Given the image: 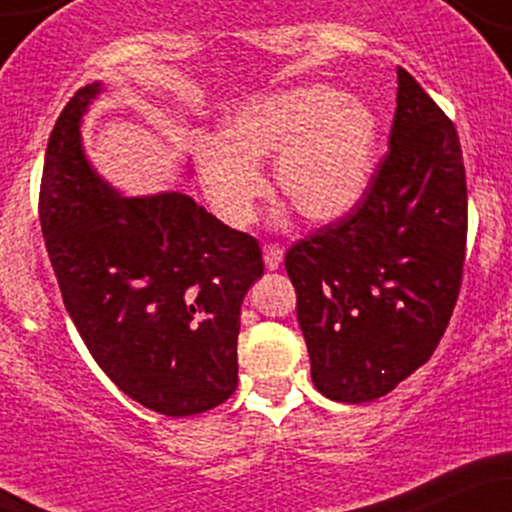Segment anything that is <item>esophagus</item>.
<instances>
[{"label":"esophagus","mask_w":512,"mask_h":512,"mask_svg":"<svg viewBox=\"0 0 512 512\" xmlns=\"http://www.w3.org/2000/svg\"><path fill=\"white\" fill-rule=\"evenodd\" d=\"M262 255H264V264H267V269H279V264H281V260H284V250L279 248V245H274V243H267L262 248Z\"/></svg>","instance_id":"esophagus-1"}]
</instances>
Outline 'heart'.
I'll list each match as a JSON object with an SVG mask.
<instances>
[{
  "label": "heart",
  "mask_w": 512,
  "mask_h": 512,
  "mask_svg": "<svg viewBox=\"0 0 512 512\" xmlns=\"http://www.w3.org/2000/svg\"><path fill=\"white\" fill-rule=\"evenodd\" d=\"M378 142V117L366 103L308 84L240 105L223 122L221 139H199L195 161L211 207L228 226L252 221L267 190L257 163L272 156L279 197L305 221L330 223L366 195Z\"/></svg>",
  "instance_id": "heart-1"
}]
</instances>
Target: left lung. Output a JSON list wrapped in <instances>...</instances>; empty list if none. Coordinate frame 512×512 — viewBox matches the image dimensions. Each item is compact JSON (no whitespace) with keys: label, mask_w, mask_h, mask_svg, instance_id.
Listing matches in <instances>:
<instances>
[{"label":"left lung","mask_w":512,"mask_h":512,"mask_svg":"<svg viewBox=\"0 0 512 512\" xmlns=\"http://www.w3.org/2000/svg\"><path fill=\"white\" fill-rule=\"evenodd\" d=\"M366 195L286 252L317 390L373 402L424 366L462 284L467 182L455 125L407 69Z\"/></svg>","instance_id":"8db88e82"}]
</instances>
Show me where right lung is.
I'll list each match as a JSON object with an SVG mask.
<instances>
[{
    "label": "right lung",
    "mask_w": 512,
    "mask_h": 512,
    "mask_svg": "<svg viewBox=\"0 0 512 512\" xmlns=\"http://www.w3.org/2000/svg\"><path fill=\"white\" fill-rule=\"evenodd\" d=\"M101 81L57 117L40 226L64 308L113 383L142 407L192 416L238 385L240 305L262 250L182 192L122 197L88 163L81 117Z\"/></svg>",
    "instance_id": "right-lung-1"
}]
</instances>
